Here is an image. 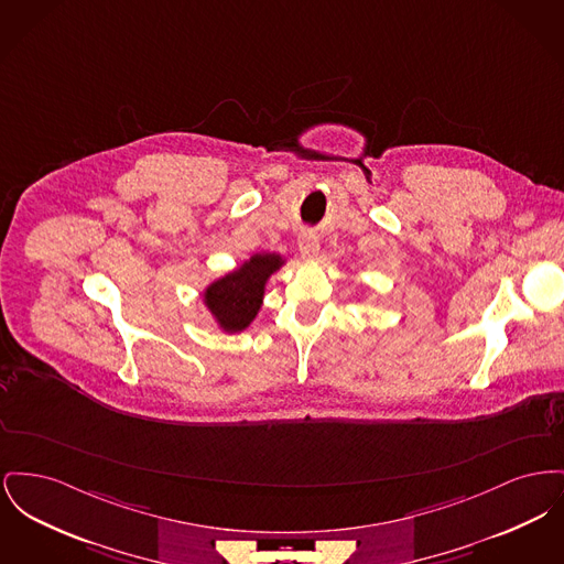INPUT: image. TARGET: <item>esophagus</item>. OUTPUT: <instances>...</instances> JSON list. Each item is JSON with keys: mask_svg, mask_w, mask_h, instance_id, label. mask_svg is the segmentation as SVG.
<instances>
[{"mask_svg": "<svg viewBox=\"0 0 564 564\" xmlns=\"http://www.w3.org/2000/svg\"><path fill=\"white\" fill-rule=\"evenodd\" d=\"M299 249L300 256H302L304 260H315L317 253H319V240H317V236L311 232L300 234Z\"/></svg>", "mask_w": 564, "mask_h": 564, "instance_id": "1", "label": "esophagus"}]
</instances>
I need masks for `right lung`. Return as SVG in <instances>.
<instances>
[{
  "mask_svg": "<svg viewBox=\"0 0 564 564\" xmlns=\"http://www.w3.org/2000/svg\"><path fill=\"white\" fill-rule=\"evenodd\" d=\"M288 264L279 253H253L224 276L202 290V304L226 334L247 330L264 304L265 285L274 272Z\"/></svg>",
  "mask_w": 564,
  "mask_h": 564,
  "instance_id": "obj_1",
  "label": "right lung"
}]
</instances>
